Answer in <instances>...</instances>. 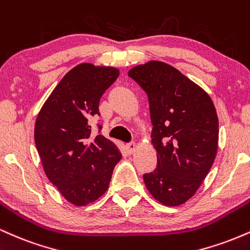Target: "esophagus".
<instances>
[{"instance_id": "esophagus-1", "label": "esophagus", "mask_w": 250, "mask_h": 250, "mask_svg": "<svg viewBox=\"0 0 250 250\" xmlns=\"http://www.w3.org/2000/svg\"><path fill=\"white\" fill-rule=\"evenodd\" d=\"M126 148H127L128 153L132 154V153H133V152L137 149V144H136V143H130V144H127V145H126Z\"/></svg>"}]
</instances>
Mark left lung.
Listing matches in <instances>:
<instances>
[{
  "mask_svg": "<svg viewBox=\"0 0 250 250\" xmlns=\"http://www.w3.org/2000/svg\"><path fill=\"white\" fill-rule=\"evenodd\" d=\"M128 76L147 95L153 125L158 164L144 174L146 188L165 206L183 205L195 194L216 157L215 106L206 91L164 62L132 67Z\"/></svg>",
  "mask_w": 250,
  "mask_h": 250,
  "instance_id": "8db88e82",
  "label": "left lung"
}]
</instances>
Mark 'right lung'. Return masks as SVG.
Listing matches in <instances>:
<instances>
[{
  "mask_svg": "<svg viewBox=\"0 0 250 250\" xmlns=\"http://www.w3.org/2000/svg\"><path fill=\"white\" fill-rule=\"evenodd\" d=\"M118 76L116 67L78 64L61 79L35 123V144L44 172L75 206L101 198L122 159L111 140L91 136L90 125V119L99 116L103 93Z\"/></svg>",
  "mask_w": 250,
  "mask_h": 250,
  "instance_id": "obj_1",
  "label": "right lung"
}]
</instances>
